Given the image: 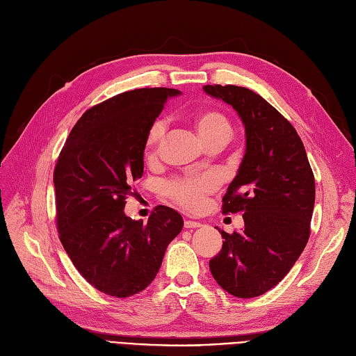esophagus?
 <instances>
[{"label":"esophagus","mask_w":356,"mask_h":356,"mask_svg":"<svg viewBox=\"0 0 356 356\" xmlns=\"http://www.w3.org/2000/svg\"><path fill=\"white\" fill-rule=\"evenodd\" d=\"M197 227H202V222L192 221V220L184 221V228H197Z\"/></svg>","instance_id":"obj_1"}]
</instances>
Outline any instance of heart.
Here are the masks:
<instances>
[{"label": "heart", "instance_id": "obj_1", "mask_svg": "<svg viewBox=\"0 0 356 356\" xmlns=\"http://www.w3.org/2000/svg\"><path fill=\"white\" fill-rule=\"evenodd\" d=\"M196 129L204 143H208L212 138L231 132V127L225 116L218 112L205 111L200 112L195 119ZM167 131V122L159 118L151 123L145 136V149L148 154L157 151L160 143ZM218 186V177L213 173H196L184 177L173 179L164 183V193L176 200L177 204L186 209L195 211L202 205L205 196Z\"/></svg>", "mask_w": 356, "mask_h": 356}]
</instances>
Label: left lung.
<instances>
[{
  "label": "left lung",
  "mask_w": 356,
  "mask_h": 356,
  "mask_svg": "<svg viewBox=\"0 0 356 356\" xmlns=\"http://www.w3.org/2000/svg\"><path fill=\"white\" fill-rule=\"evenodd\" d=\"M240 116L245 152L222 197V212H244V228L221 231V252L209 260L213 280L231 296L253 298L280 284L310 237L316 183L301 138L254 91L205 86Z\"/></svg>",
  "instance_id": "left-lung-1"
}]
</instances>
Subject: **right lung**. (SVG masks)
<instances>
[{
  "mask_svg": "<svg viewBox=\"0 0 356 356\" xmlns=\"http://www.w3.org/2000/svg\"><path fill=\"white\" fill-rule=\"evenodd\" d=\"M175 88H136L88 109L70 132L54 172L59 240L84 280L127 298L156 277L181 215L159 205L147 224L125 215L144 173L145 136Z\"/></svg>",
  "mask_w": 356,
  "mask_h": 356,
  "instance_id": "1",
  "label": "right lung"
}]
</instances>
